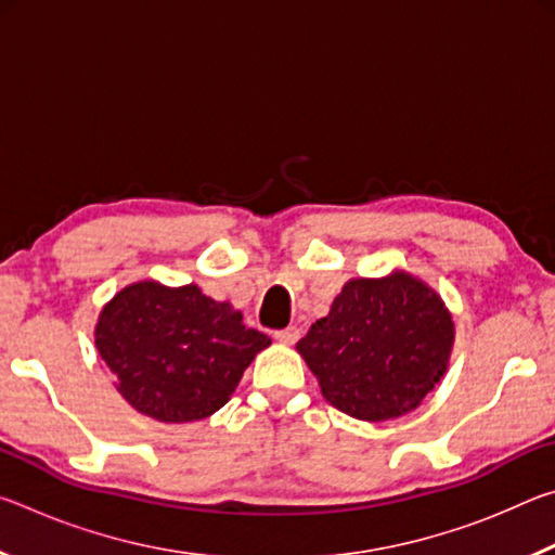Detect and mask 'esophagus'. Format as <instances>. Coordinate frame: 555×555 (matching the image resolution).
I'll use <instances>...</instances> for the list:
<instances>
[{
    "label": "esophagus",
    "mask_w": 555,
    "mask_h": 555,
    "mask_svg": "<svg viewBox=\"0 0 555 555\" xmlns=\"http://www.w3.org/2000/svg\"><path fill=\"white\" fill-rule=\"evenodd\" d=\"M298 335H300V331H298L296 325H288V327H284V331H276L274 333L276 340L284 343V345H294L298 340Z\"/></svg>",
    "instance_id": "obj_1"
}]
</instances>
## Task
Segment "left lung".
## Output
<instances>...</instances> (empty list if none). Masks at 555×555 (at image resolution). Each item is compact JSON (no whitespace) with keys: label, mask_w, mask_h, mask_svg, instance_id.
I'll return each instance as SVG.
<instances>
[{"label":"left lung","mask_w":555,"mask_h":555,"mask_svg":"<svg viewBox=\"0 0 555 555\" xmlns=\"http://www.w3.org/2000/svg\"><path fill=\"white\" fill-rule=\"evenodd\" d=\"M296 347L335 409L387 421L416 409L443 377L453 321L409 274L352 279Z\"/></svg>","instance_id":"8db88e82"}]
</instances>
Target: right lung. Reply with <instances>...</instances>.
Returning <instances> with one entry per match:
<instances>
[{
	"mask_svg": "<svg viewBox=\"0 0 555 555\" xmlns=\"http://www.w3.org/2000/svg\"><path fill=\"white\" fill-rule=\"evenodd\" d=\"M95 345L131 406L164 424H188L222 409L271 340L195 284L142 281L102 308Z\"/></svg>",
	"mask_w": 555,
	"mask_h": 555,
	"instance_id": "right-lung-1",
	"label": "right lung"
}]
</instances>
